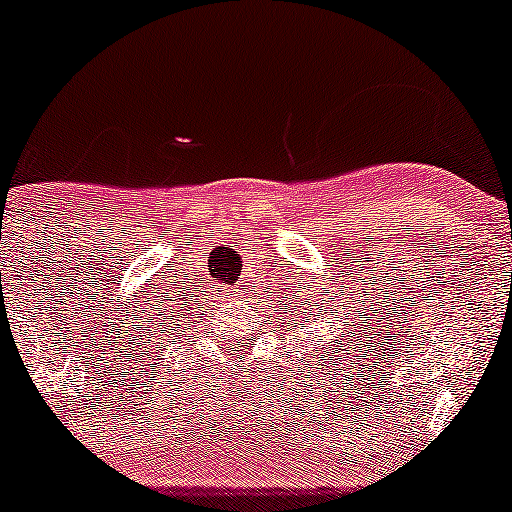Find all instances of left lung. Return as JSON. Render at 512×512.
Returning <instances> with one entry per match:
<instances>
[{"label":"left lung","instance_id":"obj_1","mask_svg":"<svg viewBox=\"0 0 512 512\" xmlns=\"http://www.w3.org/2000/svg\"><path fill=\"white\" fill-rule=\"evenodd\" d=\"M315 276V273H313ZM300 281H305V278H300ZM328 283H320V286H313V283H303V286H298V283H291V291L295 293V300L293 305L298 308V315H303V318H313L318 320V315L323 318L325 315V308H328V303H333V308L340 310V325L347 323V320H352V315H355V310H350L352 305H355V298H350V295H355V288H347L345 283H333L330 286V293H325V288ZM362 293L367 295L365 288H362ZM323 297H335V301H323ZM343 305L340 306L339 303ZM367 303V298H365ZM357 313H360V305H357ZM305 320V323H308ZM360 333V340H362V330H357ZM352 335H355V330H352ZM345 340H350V325H345ZM342 345V342H340Z\"/></svg>","mask_w":512,"mask_h":512}]
</instances>
